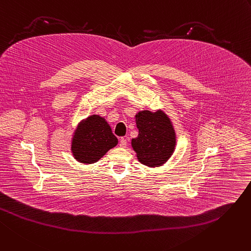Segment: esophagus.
<instances>
[{
  "label": "esophagus",
  "instance_id": "esophagus-1",
  "mask_svg": "<svg viewBox=\"0 0 251 251\" xmlns=\"http://www.w3.org/2000/svg\"><path fill=\"white\" fill-rule=\"evenodd\" d=\"M119 145H120V147H126L127 146V140L125 138H121Z\"/></svg>",
  "mask_w": 251,
  "mask_h": 251
}]
</instances>
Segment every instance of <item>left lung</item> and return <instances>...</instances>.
<instances>
[{
	"label": "left lung",
	"mask_w": 251,
	"mask_h": 251,
	"mask_svg": "<svg viewBox=\"0 0 251 251\" xmlns=\"http://www.w3.org/2000/svg\"><path fill=\"white\" fill-rule=\"evenodd\" d=\"M135 119L139 133L132 139L131 145L139 162L151 168L162 165L174 153L176 143L171 119L160 110L140 111Z\"/></svg>",
	"instance_id": "1"
}]
</instances>
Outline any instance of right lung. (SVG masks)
I'll return each instance as SVG.
<instances>
[{
  "instance_id": "1",
  "label": "right lung",
  "mask_w": 251,
  "mask_h": 251,
  "mask_svg": "<svg viewBox=\"0 0 251 251\" xmlns=\"http://www.w3.org/2000/svg\"><path fill=\"white\" fill-rule=\"evenodd\" d=\"M118 144L108 122L99 115H92L77 125L72 139V153L81 163L90 164L101 159Z\"/></svg>"
}]
</instances>
